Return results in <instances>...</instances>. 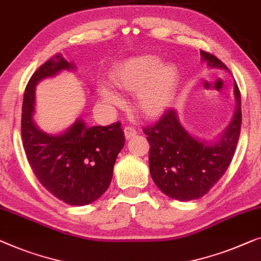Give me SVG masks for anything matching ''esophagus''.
I'll use <instances>...</instances> for the list:
<instances>
[{"mask_svg": "<svg viewBox=\"0 0 261 261\" xmlns=\"http://www.w3.org/2000/svg\"><path fill=\"white\" fill-rule=\"evenodd\" d=\"M123 132H124V137H126V139H130L138 134V130L133 127H126L123 129Z\"/></svg>", "mask_w": 261, "mask_h": 261, "instance_id": "obj_1", "label": "esophagus"}]
</instances>
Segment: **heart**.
<instances>
[{
    "mask_svg": "<svg viewBox=\"0 0 261 261\" xmlns=\"http://www.w3.org/2000/svg\"><path fill=\"white\" fill-rule=\"evenodd\" d=\"M114 85L124 92H135V107L143 118L161 115L171 102L177 81V69L173 65H162L156 55H142L129 59L115 67L112 74ZM102 95L112 105L121 99L114 90L103 88Z\"/></svg>",
    "mask_w": 261,
    "mask_h": 261,
    "instance_id": "obj_1",
    "label": "heart"
}]
</instances>
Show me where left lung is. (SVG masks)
<instances>
[{
  "label": "left lung",
  "mask_w": 261,
  "mask_h": 261,
  "mask_svg": "<svg viewBox=\"0 0 261 261\" xmlns=\"http://www.w3.org/2000/svg\"><path fill=\"white\" fill-rule=\"evenodd\" d=\"M210 68L229 69L218 58L200 50ZM237 106L231 123L217 142L195 139L180 123L174 109H168L153 126L143 128L149 149V172L162 193L179 201L195 200L208 193L231 164L241 128V99L234 86Z\"/></svg>",
  "instance_id": "1"
}]
</instances>
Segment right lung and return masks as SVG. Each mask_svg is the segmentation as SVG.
<instances>
[{
	"instance_id": "obj_1",
	"label": "right lung",
	"mask_w": 261,
	"mask_h": 261,
	"mask_svg": "<svg viewBox=\"0 0 261 261\" xmlns=\"http://www.w3.org/2000/svg\"><path fill=\"white\" fill-rule=\"evenodd\" d=\"M71 69L73 63L58 54L32 75L23 95L21 134L28 162L41 185L68 205L85 206L99 199L109 187L124 134L120 122L88 127L77 119L59 135L44 133L36 126L33 115L37 82Z\"/></svg>"
}]
</instances>
